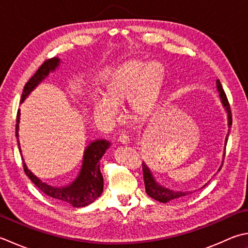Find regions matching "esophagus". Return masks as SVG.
<instances>
[{
	"instance_id": "34e87169",
	"label": "esophagus",
	"mask_w": 248,
	"mask_h": 248,
	"mask_svg": "<svg viewBox=\"0 0 248 248\" xmlns=\"http://www.w3.org/2000/svg\"><path fill=\"white\" fill-rule=\"evenodd\" d=\"M118 140H119V142H120L121 144H128V143H129V137H128L127 134L121 133V134L119 135Z\"/></svg>"
}]
</instances>
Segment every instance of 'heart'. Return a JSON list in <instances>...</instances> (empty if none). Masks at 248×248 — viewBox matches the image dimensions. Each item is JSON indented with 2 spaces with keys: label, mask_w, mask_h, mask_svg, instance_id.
Masks as SVG:
<instances>
[{
  "label": "heart",
  "mask_w": 248,
  "mask_h": 248,
  "mask_svg": "<svg viewBox=\"0 0 248 248\" xmlns=\"http://www.w3.org/2000/svg\"><path fill=\"white\" fill-rule=\"evenodd\" d=\"M162 67L158 62L146 64L130 61L120 67L106 88V95L93 100V110L106 124H114L118 117L117 105L128 99L129 108L135 116L146 115L156 99Z\"/></svg>",
  "instance_id": "heart-1"
}]
</instances>
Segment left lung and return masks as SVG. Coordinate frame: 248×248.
Returning a JSON list of instances; mask_svg holds the SVG:
<instances>
[{"instance_id": "obj_1", "label": "left lung", "mask_w": 248, "mask_h": 248, "mask_svg": "<svg viewBox=\"0 0 248 248\" xmlns=\"http://www.w3.org/2000/svg\"><path fill=\"white\" fill-rule=\"evenodd\" d=\"M217 89L219 91V95H220V99L222 104L227 109V113H228V125H229V128L231 127L232 124V114H231V109H230V104H229V101L227 99V95L225 93L224 89H222V86L220 84L219 80H217ZM229 132H230V129H229ZM229 132L227 134V138H226V144L228 142V137H229ZM226 150V148H225ZM226 155V153H225ZM224 155V157H225ZM221 167L219 168L218 171H220ZM143 175H144V184H145V189H146V193L150 197L155 199V200H157L159 202H162V203H167L171 200H174V199H178V198H183L185 196L190 195V192H184V191H174V190H170L168 188H164L162 186L158 185L155 181V178L153 177L152 173H150L149 169L147 168V166L145 163H143ZM205 186V185H204Z\"/></svg>"}]
</instances>
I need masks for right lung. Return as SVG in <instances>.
<instances>
[{"label": "right lung", "mask_w": 248, "mask_h": 248, "mask_svg": "<svg viewBox=\"0 0 248 248\" xmlns=\"http://www.w3.org/2000/svg\"><path fill=\"white\" fill-rule=\"evenodd\" d=\"M60 60L58 58L46 60L43 64L38 67V70L34 73V75L27 81L23 88L21 102L26 99V96L40 84V82L49 74V72L55 71L56 67L59 65ZM19 115L20 111H17V124H16V137L18 140V128H19ZM109 147V143L105 140H98L95 142L90 143L88 147L85 149L84 161L80 170L79 175L73 182L70 186L56 188L45 183H42L36 176L29 171L26 163L22 162L24 173L31 179L34 185H35L42 192L45 193L48 197L57 199V200L64 201L70 203L74 207H82L89 205L90 203L94 202L103 191V176L100 171V159L103 156L105 150ZM19 152L20 146H19Z\"/></svg>", "instance_id": "obj_1"}]
</instances>
